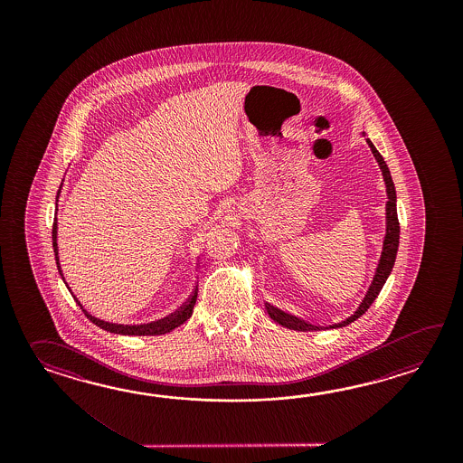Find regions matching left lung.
<instances>
[{
	"label": "left lung",
	"instance_id": "8db88e82",
	"mask_svg": "<svg viewBox=\"0 0 463 463\" xmlns=\"http://www.w3.org/2000/svg\"><path fill=\"white\" fill-rule=\"evenodd\" d=\"M369 147L374 154L375 160L379 164V167L383 170V177L385 182V192H387V203H385V236L384 245H383V253H381V260H379V265L375 268L374 279L369 286L367 293H365L363 303L359 305V307L355 309L354 315L349 316L343 323H337L333 326H315L311 323H307L305 319L298 317V316L289 315L285 313L281 309H278L276 306L265 303L266 311L269 317L278 323V325L285 326L288 329H293V331H319V329H335V327H343V326L351 325L354 323L357 317L364 315L365 311L371 307V305L374 303L375 298L381 293L383 286H384L387 278L392 271L393 263H395V256H397V250H399V235H401V227H399V218H397V197H395V187H393L392 177H391V172L389 167L385 164L384 158L379 154V150L374 147V144L365 138Z\"/></svg>",
	"mask_w": 463,
	"mask_h": 463
}]
</instances>
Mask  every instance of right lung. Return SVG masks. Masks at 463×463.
Segmentation results:
<instances>
[{"label": "right lung", "instance_id": "add662e5", "mask_svg": "<svg viewBox=\"0 0 463 463\" xmlns=\"http://www.w3.org/2000/svg\"><path fill=\"white\" fill-rule=\"evenodd\" d=\"M61 188H62V184H61L60 190H58V195H56V212H58V198H60ZM52 248H54V256H56L58 271H60L61 278H62V281H64V275H62V269H61L60 266V256H58V218H54V223H52ZM64 283H66V281H64ZM66 286H68V283H66ZM68 289L71 291L70 286H68ZM197 295L198 285L195 286V289H194L192 296L188 298L187 303L182 306L178 311H175L174 315L167 316V317H164V319H158V321H154V323L137 326L116 325V323L102 321V319H99V317H94V316L89 315L88 311H86V309L82 307V305L79 303L76 296L72 295V298L76 299V303H78L79 307L82 309V313L88 316L89 321L99 326V327H100V329H104V331L114 333V335H167V333L174 331L175 327H178L180 325H184V323L187 321L188 317H190L192 313H194V306L197 303Z\"/></svg>", "mask_w": 463, "mask_h": 463}]
</instances>
